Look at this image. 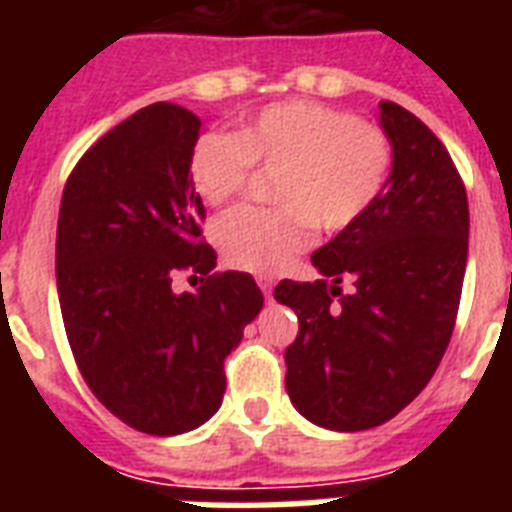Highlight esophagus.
Wrapping results in <instances>:
<instances>
[{"label": "esophagus", "instance_id": "obj_1", "mask_svg": "<svg viewBox=\"0 0 512 512\" xmlns=\"http://www.w3.org/2000/svg\"><path fill=\"white\" fill-rule=\"evenodd\" d=\"M257 284H260V289H263L265 297H271V292H273V281L271 279H265V276H260V279H257Z\"/></svg>", "mask_w": 512, "mask_h": 512}]
</instances>
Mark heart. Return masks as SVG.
<instances>
[{
	"instance_id": "1",
	"label": "heart",
	"mask_w": 512,
	"mask_h": 512,
	"mask_svg": "<svg viewBox=\"0 0 512 512\" xmlns=\"http://www.w3.org/2000/svg\"><path fill=\"white\" fill-rule=\"evenodd\" d=\"M257 167L276 170V209L241 207L215 223V244L231 268L284 271L311 241L313 225L342 233L380 201L393 170V143L380 124L348 111L287 100L252 116L239 135L207 132L188 159L193 191L223 207Z\"/></svg>"
}]
</instances>
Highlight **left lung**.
Returning a JSON list of instances; mask_svg holds the SVG:
<instances>
[{
    "label": "left lung",
    "instance_id": "left-lung-1",
    "mask_svg": "<svg viewBox=\"0 0 512 512\" xmlns=\"http://www.w3.org/2000/svg\"><path fill=\"white\" fill-rule=\"evenodd\" d=\"M393 170L380 201L316 249L319 281H279L297 313L287 393L329 430H369L420 396L452 340L468 263V193L444 143L382 100ZM350 280V293L341 281Z\"/></svg>",
    "mask_w": 512,
    "mask_h": 512
}]
</instances>
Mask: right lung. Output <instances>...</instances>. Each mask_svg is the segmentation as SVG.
I'll return each mask as SVG.
<instances>
[{"mask_svg":"<svg viewBox=\"0 0 512 512\" xmlns=\"http://www.w3.org/2000/svg\"><path fill=\"white\" fill-rule=\"evenodd\" d=\"M199 116L154 103L84 151L63 188L55 241L60 313L100 404L148 436L199 428L220 409L223 361L263 308L249 273L215 271L188 159ZM177 272L202 276L175 293Z\"/></svg>","mask_w":512,"mask_h":512,"instance_id":"add662e5","label":"right lung"}]
</instances>
